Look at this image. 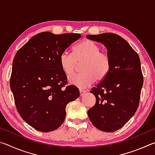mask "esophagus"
<instances>
[{"label":"esophagus","mask_w":155,"mask_h":155,"mask_svg":"<svg viewBox=\"0 0 155 155\" xmlns=\"http://www.w3.org/2000/svg\"><path fill=\"white\" fill-rule=\"evenodd\" d=\"M79 91H80V96H83L84 95H85V94L86 93V91H85V90H80Z\"/></svg>","instance_id":"1"}]
</instances>
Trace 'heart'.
<instances>
[{"label": "heart", "instance_id": "b5f03b06", "mask_svg": "<svg viewBox=\"0 0 155 155\" xmlns=\"http://www.w3.org/2000/svg\"><path fill=\"white\" fill-rule=\"evenodd\" d=\"M101 48L94 41L85 40L73 48V54L63 52L59 57L61 69L65 74L74 73L78 64L83 63L81 67L83 73L69 77V83L79 88H87L95 82L102 81L108 74L111 61L108 54L100 51Z\"/></svg>", "mask_w": 155, "mask_h": 155}]
</instances>
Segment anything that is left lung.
<instances>
[{"label": "left lung", "mask_w": 155, "mask_h": 155, "mask_svg": "<svg viewBox=\"0 0 155 155\" xmlns=\"http://www.w3.org/2000/svg\"><path fill=\"white\" fill-rule=\"evenodd\" d=\"M86 37L103 44L111 61L108 74L90 91L96 101L88 110V117L98 129L114 132L121 128L138 108L143 82L140 57L117 34L104 33Z\"/></svg>", "instance_id": "8db88e82"}]
</instances>
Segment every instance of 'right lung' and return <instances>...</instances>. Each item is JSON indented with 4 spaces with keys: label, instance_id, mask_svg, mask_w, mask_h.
I'll return each instance as SVG.
<instances>
[{
    "label": "right lung",
    "instance_id": "1",
    "mask_svg": "<svg viewBox=\"0 0 155 155\" xmlns=\"http://www.w3.org/2000/svg\"><path fill=\"white\" fill-rule=\"evenodd\" d=\"M81 37L78 33H40L15 54L10 87L20 115L37 130L58 128L65 120L67 104L79 97L77 87H65L67 77L59 57Z\"/></svg>",
    "mask_w": 155,
    "mask_h": 155
}]
</instances>
